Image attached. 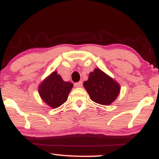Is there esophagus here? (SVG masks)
<instances>
[{
    "label": "esophagus",
    "instance_id": "34e87169",
    "mask_svg": "<svg viewBox=\"0 0 159 159\" xmlns=\"http://www.w3.org/2000/svg\"><path fill=\"white\" fill-rule=\"evenodd\" d=\"M82 86H83V83H82V81H79L78 82V83L75 84V87H81Z\"/></svg>",
    "mask_w": 159,
    "mask_h": 159
}]
</instances>
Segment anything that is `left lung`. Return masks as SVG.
<instances>
[{
  "label": "left lung",
  "instance_id": "obj_1",
  "mask_svg": "<svg viewBox=\"0 0 159 159\" xmlns=\"http://www.w3.org/2000/svg\"><path fill=\"white\" fill-rule=\"evenodd\" d=\"M83 84L90 99L100 105H111L116 100L120 92L119 84L97 68L89 74L88 80L84 82Z\"/></svg>",
  "mask_w": 159,
  "mask_h": 159
}]
</instances>
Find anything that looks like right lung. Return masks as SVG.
Returning <instances> with one entry per match:
<instances>
[{"mask_svg": "<svg viewBox=\"0 0 159 159\" xmlns=\"http://www.w3.org/2000/svg\"><path fill=\"white\" fill-rule=\"evenodd\" d=\"M72 87V83L63 81L57 72L54 71L40 83L38 91L42 100L46 105L57 108L67 101Z\"/></svg>", "mask_w": 159, "mask_h": 159, "instance_id": "1", "label": "right lung"}]
</instances>
